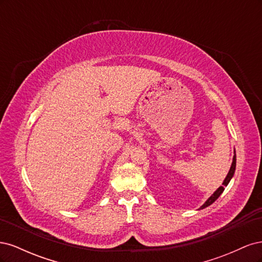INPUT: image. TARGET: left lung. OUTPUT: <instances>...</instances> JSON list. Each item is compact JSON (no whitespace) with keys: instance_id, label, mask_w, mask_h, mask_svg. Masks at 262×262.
<instances>
[{"instance_id":"1","label":"left lung","mask_w":262,"mask_h":262,"mask_svg":"<svg viewBox=\"0 0 262 262\" xmlns=\"http://www.w3.org/2000/svg\"><path fill=\"white\" fill-rule=\"evenodd\" d=\"M235 169H236V154H235V150H234V157H233V162H232V166H231V168H229V171H228V173H227V176L225 177V179H224V181H223V186H221L220 188H217L216 190H215V192H214L209 199L205 201L201 207H200V209L199 210H202V209H205V208H208L209 205H211L214 201H215L217 198L223 193V191H224V187H226L227 185H228V182L231 181V179L233 178V176H234V173H235Z\"/></svg>"}]
</instances>
